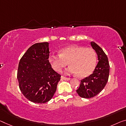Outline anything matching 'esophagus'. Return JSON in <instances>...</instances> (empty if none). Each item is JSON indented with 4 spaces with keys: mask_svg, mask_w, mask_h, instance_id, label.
Here are the masks:
<instances>
[{
    "mask_svg": "<svg viewBox=\"0 0 126 126\" xmlns=\"http://www.w3.org/2000/svg\"><path fill=\"white\" fill-rule=\"evenodd\" d=\"M61 78L63 79V80H70V78H66V77H63V76H61Z\"/></svg>",
    "mask_w": 126,
    "mask_h": 126,
    "instance_id": "obj_1",
    "label": "esophagus"
}]
</instances>
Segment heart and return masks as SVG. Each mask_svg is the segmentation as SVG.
I'll return each instance as SVG.
<instances>
[{
  "label": "heart",
  "mask_w": 126,
  "mask_h": 126,
  "mask_svg": "<svg viewBox=\"0 0 126 126\" xmlns=\"http://www.w3.org/2000/svg\"><path fill=\"white\" fill-rule=\"evenodd\" d=\"M60 55H50L48 60L52 68L60 72L68 64L71 65L66 72L77 74L80 78L91 74L95 69L97 56L92 48L72 45L61 48Z\"/></svg>",
  "instance_id": "1"
}]
</instances>
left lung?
<instances>
[{"label":"left lung","instance_id":"left-lung-1","mask_svg":"<svg viewBox=\"0 0 126 126\" xmlns=\"http://www.w3.org/2000/svg\"><path fill=\"white\" fill-rule=\"evenodd\" d=\"M91 45L97 55L98 62L94 72L90 76L80 80L77 94L82 98L94 97L105 87L109 75L110 66L108 59L102 48L94 42Z\"/></svg>","mask_w":126,"mask_h":126}]
</instances>
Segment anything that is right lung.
<instances>
[{
  "label": "right lung",
  "instance_id": "right-lung-1",
  "mask_svg": "<svg viewBox=\"0 0 126 126\" xmlns=\"http://www.w3.org/2000/svg\"><path fill=\"white\" fill-rule=\"evenodd\" d=\"M49 43L33 44L19 62L17 79L19 88L27 99L44 104L53 96L61 75L52 68L48 60Z\"/></svg>",
  "mask_w": 126,
  "mask_h": 126
}]
</instances>
